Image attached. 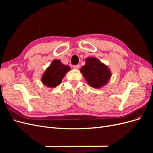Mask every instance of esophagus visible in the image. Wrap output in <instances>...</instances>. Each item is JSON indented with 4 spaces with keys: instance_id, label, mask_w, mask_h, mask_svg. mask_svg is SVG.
<instances>
[{
    "instance_id": "esophagus-1",
    "label": "esophagus",
    "mask_w": 153,
    "mask_h": 153,
    "mask_svg": "<svg viewBox=\"0 0 153 153\" xmlns=\"http://www.w3.org/2000/svg\"><path fill=\"white\" fill-rule=\"evenodd\" d=\"M73 68L75 69H78L80 68V65H78H78H75V66H73Z\"/></svg>"
}]
</instances>
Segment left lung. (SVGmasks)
Masks as SVG:
<instances>
[{
  "label": "left lung",
  "mask_w": 153,
  "mask_h": 153,
  "mask_svg": "<svg viewBox=\"0 0 153 153\" xmlns=\"http://www.w3.org/2000/svg\"><path fill=\"white\" fill-rule=\"evenodd\" d=\"M80 72L91 87L99 89L105 86L112 76L109 68L96 57H87Z\"/></svg>",
  "instance_id": "obj_1"
}]
</instances>
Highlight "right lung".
<instances>
[{"mask_svg": "<svg viewBox=\"0 0 153 153\" xmlns=\"http://www.w3.org/2000/svg\"><path fill=\"white\" fill-rule=\"evenodd\" d=\"M70 70L71 68L64 65L59 59H54L43 73L41 76V82L48 87H56L61 84L66 74Z\"/></svg>", "mask_w": 153, "mask_h": 153, "instance_id": "add662e5", "label": "right lung"}]
</instances>
